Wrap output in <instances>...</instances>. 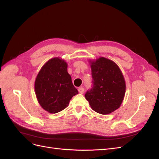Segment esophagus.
I'll list each match as a JSON object with an SVG mask.
<instances>
[{
	"label": "esophagus",
	"mask_w": 159,
	"mask_h": 159,
	"mask_svg": "<svg viewBox=\"0 0 159 159\" xmlns=\"http://www.w3.org/2000/svg\"><path fill=\"white\" fill-rule=\"evenodd\" d=\"M78 91H79L80 93H81V94L84 93V88H82V87L78 89Z\"/></svg>",
	"instance_id": "1"
}]
</instances>
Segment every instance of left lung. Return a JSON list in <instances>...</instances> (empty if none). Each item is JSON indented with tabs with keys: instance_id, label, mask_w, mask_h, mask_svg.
<instances>
[{
	"instance_id": "1",
	"label": "left lung",
	"mask_w": 159,
	"mask_h": 159,
	"mask_svg": "<svg viewBox=\"0 0 159 159\" xmlns=\"http://www.w3.org/2000/svg\"><path fill=\"white\" fill-rule=\"evenodd\" d=\"M92 88L85 97L95 112L106 115L117 109L125 93V81L114 61L103 57L90 61Z\"/></svg>"
}]
</instances>
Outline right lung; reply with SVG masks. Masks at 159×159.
Segmentation results:
<instances>
[{"label":"right lung","mask_w":159,"mask_h":159,"mask_svg":"<svg viewBox=\"0 0 159 159\" xmlns=\"http://www.w3.org/2000/svg\"><path fill=\"white\" fill-rule=\"evenodd\" d=\"M67 69L64 60L54 57L42 66L37 75L34 84L36 98L42 107L49 113L64 109L72 97L78 93Z\"/></svg>","instance_id":"obj_1"}]
</instances>
